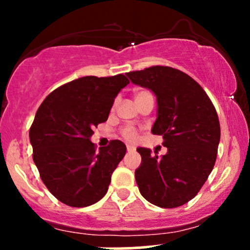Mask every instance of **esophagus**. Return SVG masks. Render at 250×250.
<instances>
[{
  "label": "esophagus",
  "mask_w": 250,
  "mask_h": 250,
  "mask_svg": "<svg viewBox=\"0 0 250 250\" xmlns=\"http://www.w3.org/2000/svg\"><path fill=\"white\" fill-rule=\"evenodd\" d=\"M127 150H128V151H133V150H135V147H134V146L128 145V146H127Z\"/></svg>",
  "instance_id": "obj_1"
}]
</instances>
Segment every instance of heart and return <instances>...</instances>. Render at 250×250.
Instances as JSON below:
<instances>
[{
  "instance_id": "1",
  "label": "heart",
  "mask_w": 250,
  "mask_h": 250,
  "mask_svg": "<svg viewBox=\"0 0 250 250\" xmlns=\"http://www.w3.org/2000/svg\"><path fill=\"white\" fill-rule=\"evenodd\" d=\"M147 94H149L148 91H137V93L135 94L134 97H135V100H137V99H140V97L147 95ZM136 135H137L136 131H135L133 128H125V130H123V136L128 140H135L136 139Z\"/></svg>"
}]
</instances>
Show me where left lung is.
<instances>
[{
    "label": "left lung",
    "instance_id": "8db88e82",
    "mask_svg": "<svg viewBox=\"0 0 250 250\" xmlns=\"http://www.w3.org/2000/svg\"><path fill=\"white\" fill-rule=\"evenodd\" d=\"M127 76L156 96L151 133L161 135L167 147L162 157L137 148L140 193L157 207H180L196 196L214 168L221 135L216 110L199 83L181 70L155 65Z\"/></svg>",
    "mask_w": 250,
    "mask_h": 250
}]
</instances>
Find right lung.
I'll return each mask as SVG.
<instances>
[{
  "mask_svg": "<svg viewBox=\"0 0 250 250\" xmlns=\"http://www.w3.org/2000/svg\"><path fill=\"white\" fill-rule=\"evenodd\" d=\"M128 83L122 74L84 76L55 89L37 109L29 131L33 160L45 187L64 205L88 207L108 191L127 147L114 140L95 151L90 137Z\"/></svg>",
  "mask_w": 250,
  "mask_h": 250,
  "instance_id": "add662e5",
  "label": "right lung"
}]
</instances>
